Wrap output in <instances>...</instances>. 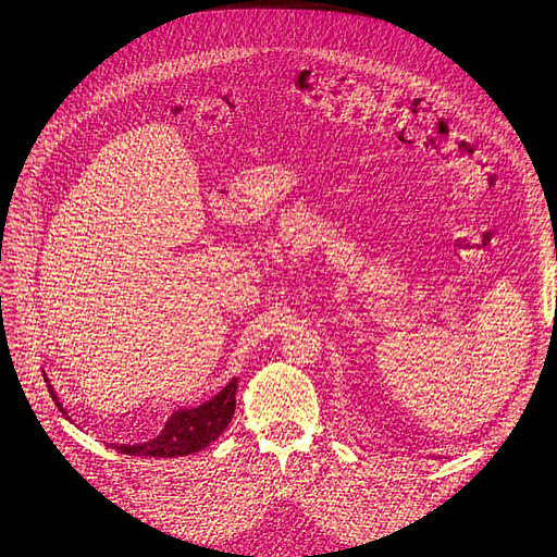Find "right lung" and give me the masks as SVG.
I'll use <instances>...</instances> for the list:
<instances>
[{
    "instance_id": "obj_1",
    "label": "right lung",
    "mask_w": 557,
    "mask_h": 557,
    "mask_svg": "<svg viewBox=\"0 0 557 557\" xmlns=\"http://www.w3.org/2000/svg\"><path fill=\"white\" fill-rule=\"evenodd\" d=\"M234 409H237V379H232L221 393L199 407L174 411L153 440L109 446L137 458H181V455L199 453L225 432Z\"/></svg>"
}]
</instances>
